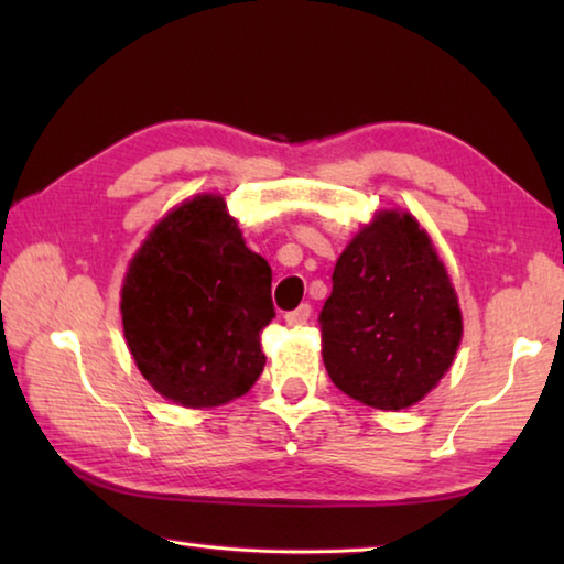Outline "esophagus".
Returning <instances> with one entry per match:
<instances>
[{
    "mask_svg": "<svg viewBox=\"0 0 564 564\" xmlns=\"http://www.w3.org/2000/svg\"><path fill=\"white\" fill-rule=\"evenodd\" d=\"M308 318H311V305L308 303H301L295 311L285 313V323H289V326H305Z\"/></svg>",
    "mask_w": 564,
    "mask_h": 564,
    "instance_id": "34e87169",
    "label": "esophagus"
}]
</instances>
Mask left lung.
<instances>
[{
  "label": "left lung",
  "mask_w": 564,
  "mask_h": 564,
  "mask_svg": "<svg viewBox=\"0 0 564 564\" xmlns=\"http://www.w3.org/2000/svg\"><path fill=\"white\" fill-rule=\"evenodd\" d=\"M318 323L333 383L380 410L431 393L463 336L443 261L415 218L398 212L378 214L340 253Z\"/></svg>",
  "instance_id": "left-lung-1"
}]
</instances>
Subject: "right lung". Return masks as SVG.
Returning a JSON list of instances; mask_svg holds the SVG:
<instances>
[{"label": "right lung", "mask_w": 564, "mask_h": 564, "mask_svg": "<svg viewBox=\"0 0 564 564\" xmlns=\"http://www.w3.org/2000/svg\"><path fill=\"white\" fill-rule=\"evenodd\" d=\"M273 318L271 265L248 251L221 196L171 212L121 289L123 336L141 376L186 408L224 405L259 380V336Z\"/></svg>", "instance_id": "add662e5"}]
</instances>
